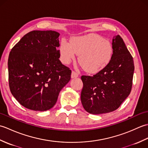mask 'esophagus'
Listing matches in <instances>:
<instances>
[{
  "instance_id": "1",
  "label": "esophagus",
  "mask_w": 148,
  "mask_h": 148,
  "mask_svg": "<svg viewBox=\"0 0 148 148\" xmlns=\"http://www.w3.org/2000/svg\"><path fill=\"white\" fill-rule=\"evenodd\" d=\"M78 76H79V74H78V73H77L76 72H75V71L72 72V74H71L72 78H76L78 77Z\"/></svg>"
}]
</instances>
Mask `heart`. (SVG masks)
Listing matches in <instances>:
<instances>
[{"label": "heart", "instance_id": "heart-1", "mask_svg": "<svg viewBox=\"0 0 148 148\" xmlns=\"http://www.w3.org/2000/svg\"><path fill=\"white\" fill-rule=\"evenodd\" d=\"M62 62L69 64L79 55V64L86 71L96 73L106 67L112 55V47L109 40L97 34L74 37L71 44L62 41L60 46Z\"/></svg>", "mask_w": 148, "mask_h": 148}]
</instances>
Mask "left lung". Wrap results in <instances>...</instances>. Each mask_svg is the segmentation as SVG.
Instances as JSON below:
<instances>
[{
  "mask_svg": "<svg viewBox=\"0 0 148 148\" xmlns=\"http://www.w3.org/2000/svg\"><path fill=\"white\" fill-rule=\"evenodd\" d=\"M112 47V57L106 67L93 76H81V103L90 114L115 111L131 92L134 72L132 56L119 35L114 37Z\"/></svg>",
  "mask_w": 148,
  "mask_h": 148,
  "instance_id": "obj_1",
  "label": "left lung"
}]
</instances>
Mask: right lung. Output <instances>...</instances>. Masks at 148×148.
I'll return each instance as SVG.
<instances>
[{
	"mask_svg": "<svg viewBox=\"0 0 148 148\" xmlns=\"http://www.w3.org/2000/svg\"><path fill=\"white\" fill-rule=\"evenodd\" d=\"M59 36L52 30L31 31L9 53V88L25 108L39 111L52 108L71 80V70L59 60Z\"/></svg>",
	"mask_w": 148,
	"mask_h": 148,
	"instance_id": "1",
	"label": "right lung"
}]
</instances>
